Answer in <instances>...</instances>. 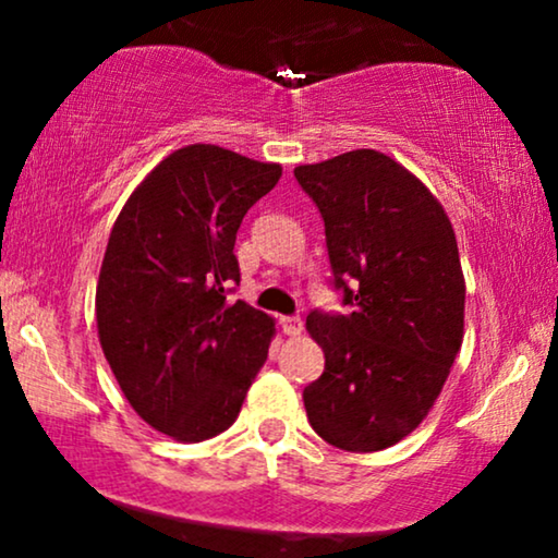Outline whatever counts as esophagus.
I'll use <instances>...</instances> for the list:
<instances>
[{
    "mask_svg": "<svg viewBox=\"0 0 558 558\" xmlns=\"http://www.w3.org/2000/svg\"><path fill=\"white\" fill-rule=\"evenodd\" d=\"M280 328H283L286 336H301L304 323H301V317H280Z\"/></svg>",
    "mask_w": 558,
    "mask_h": 558,
    "instance_id": "34e87169",
    "label": "esophagus"
}]
</instances>
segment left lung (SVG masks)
<instances>
[{"instance_id":"left-lung-1","label":"left lung","mask_w":558,"mask_h":558,"mask_svg":"<svg viewBox=\"0 0 558 558\" xmlns=\"http://www.w3.org/2000/svg\"><path fill=\"white\" fill-rule=\"evenodd\" d=\"M325 220L349 315L312 312L325 373L304 388L310 425L343 451H383L427 417L464 338V275L446 209L403 165L354 149L299 165Z\"/></svg>"}]
</instances>
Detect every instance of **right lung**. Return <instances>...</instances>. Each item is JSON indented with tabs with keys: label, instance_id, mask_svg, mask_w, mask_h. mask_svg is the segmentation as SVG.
<instances>
[{
	"label": "right lung",
	"instance_id": "add662e5",
	"mask_svg": "<svg viewBox=\"0 0 558 558\" xmlns=\"http://www.w3.org/2000/svg\"><path fill=\"white\" fill-rule=\"evenodd\" d=\"M283 175L215 144L175 149L128 196L99 283L96 328L136 414L181 444L228 430L267 360L275 319L228 301L243 215Z\"/></svg>",
	"mask_w": 558,
	"mask_h": 558
}]
</instances>
